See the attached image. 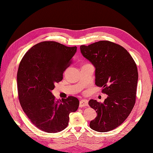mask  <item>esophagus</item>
Wrapping results in <instances>:
<instances>
[{
    "mask_svg": "<svg viewBox=\"0 0 153 153\" xmlns=\"http://www.w3.org/2000/svg\"><path fill=\"white\" fill-rule=\"evenodd\" d=\"M80 107H83V106H88V101L87 100H82L80 101Z\"/></svg>",
    "mask_w": 153,
    "mask_h": 153,
    "instance_id": "esophagus-1",
    "label": "esophagus"
}]
</instances>
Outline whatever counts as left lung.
Masks as SVG:
<instances>
[{
    "label": "left lung",
    "instance_id": "1",
    "mask_svg": "<svg viewBox=\"0 0 153 153\" xmlns=\"http://www.w3.org/2000/svg\"><path fill=\"white\" fill-rule=\"evenodd\" d=\"M80 51L95 67V84L108 95L103 103L94 100L89 101L97 113L90 128L98 132L111 131L126 119L135 105L138 82L136 63L126 49L108 41L81 45Z\"/></svg>",
    "mask_w": 153,
    "mask_h": 153
}]
</instances>
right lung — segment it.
Returning <instances> with one entry per match:
<instances>
[{
    "label": "right lung",
    "instance_id": "add662e5",
    "mask_svg": "<svg viewBox=\"0 0 153 153\" xmlns=\"http://www.w3.org/2000/svg\"><path fill=\"white\" fill-rule=\"evenodd\" d=\"M76 48L43 41L29 49L19 64L17 86L20 105L31 123L43 131H62L68 126L69 114L79 106L76 97L56 100L52 93L55 83L62 80Z\"/></svg>",
    "mask_w": 153,
    "mask_h": 153
}]
</instances>
